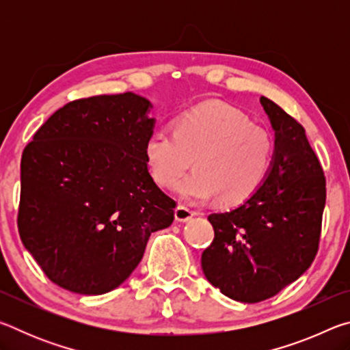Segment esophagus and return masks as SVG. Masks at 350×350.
Returning a JSON list of instances; mask_svg holds the SVG:
<instances>
[{"instance_id":"obj_1","label":"esophagus","mask_w":350,"mask_h":350,"mask_svg":"<svg viewBox=\"0 0 350 350\" xmlns=\"http://www.w3.org/2000/svg\"><path fill=\"white\" fill-rule=\"evenodd\" d=\"M193 216H194V211L187 208L185 205H179L174 211V217L177 222H188Z\"/></svg>"}]
</instances>
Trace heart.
I'll use <instances>...</instances> for the list:
<instances>
[{
  "mask_svg": "<svg viewBox=\"0 0 350 350\" xmlns=\"http://www.w3.org/2000/svg\"><path fill=\"white\" fill-rule=\"evenodd\" d=\"M273 154L267 129L221 102H205L182 112L174 133L156 129L145 142V159L161 187L174 185L183 200L200 204L217 196L221 205L244 202L262 185Z\"/></svg>",
  "mask_w": 350,
  "mask_h": 350,
  "instance_id": "1",
  "label": "heart"
}]
</instances>
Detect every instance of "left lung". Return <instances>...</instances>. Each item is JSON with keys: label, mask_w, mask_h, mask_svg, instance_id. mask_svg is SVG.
<instances>
[{"label": "left lung", "mask_w": 350, "mask_h": 350, "mask_svg": "<svg viewBox=\"0 0 350 350\" xmlns=\"http://www.w3.org/2000/svg\"><path fill=\"white\" fill-rule=\"evenodd\" d=\"M259 102L275 131L269 173L239 206L208 216L215 239L200 259L211 286L247 304L271 298L310 267L325 205L324 173L304 128L270 98Z\"/></svg>", "instance_id": "left-lung-1"}]
</instances>
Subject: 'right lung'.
<instances>
[{
	"instance_id": "obj_1",
	"label": "right lung",
	"mask_w": 350,
	"mask_h": 350,
	"mask_svg": "<svg viewBox=\"0 0 350 350\" xmlns=\"http://www.w3.org/2000/svg\"><path fill=\"white\" fill-rule=\"evenodd\" d=\"M134 92L75 100L55 111L21 157L18 230L57 286L103 295L125 282L176 202L148 171L156 118Z\"/></svg>"
}]
</instances>
